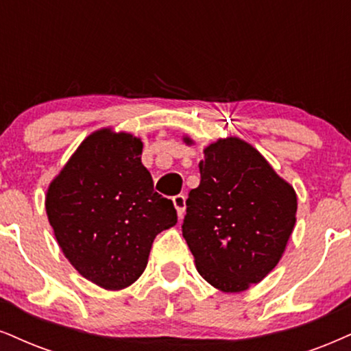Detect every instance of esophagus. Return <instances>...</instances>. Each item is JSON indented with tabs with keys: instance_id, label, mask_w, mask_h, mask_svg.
Returning <instances> with one entry per match:
<instances>
[{
	"instance_id": "34e87169",
	"label": "esophagus",
	"mask_w": 351,
	"mask_h": 351,
	"mask_svg": "<svg viewBox=\"0 0 351 351\" xmlns=\"http://www.w3.org/2000/svg\"><path fill=\"white\" fill-rule=\"evenodd\" d=\"M172 203H174V206L177 210V216H179V218H182V215L185 211V197L184 195L172 197Z\"/></svg>"
}]
</instances>
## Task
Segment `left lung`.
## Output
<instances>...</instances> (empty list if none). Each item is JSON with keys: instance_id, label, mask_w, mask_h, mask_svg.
<instances>
[{"instance_id": "obj_1", "label": "left lung", "mask_w": 351, "mask_h": 351, "mask_svg": "<svg viewBox=\"0 0 351 351\" xmlns=\"http://www.w3.org/2000/svg\"><path fill=\"white\" fill-rule=\"evenodd\" d=\"M203 153L182 234L203 278L221 291H244L281 258L296 223V193L239 138L216 141Z\"/></svg>"}]
</instances>
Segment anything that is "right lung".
Returning a JSON list of instances; mask_svg holds the SVG:
<instances>
[{
  "label": "right lung",
  "instance_id": "1",
  "mask_svg": "<svg viewBox=\"0 0 351 351\" xmlns=\"http://www.w3.org/2000/svg\"><path fill=\"white\" fill-rule=\"evenodd\" d=\"M141 151L138 138L99 130L47 192V215L64 257L106 289L136 281L154 237L177 223L172 202L154 192Z\"/></svg>",
  "mask_w": 351,
  "mask_h": 351
}]
</instances>
